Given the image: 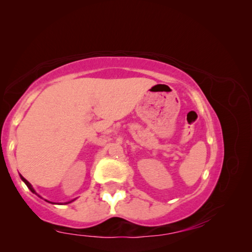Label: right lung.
I'll list each match as a JSON object with an SVG mask.
<instances>
[{"label":"right lung","mask_w":252,"mask_h":252,"mask_svg":"<svg viewBox=\"0 0 252 252\" xmlns=\"http://www.w3.org/2000/svg\"><path fill=\"white\" fill-rule=\"evenodd\" d=\"M20 177H21V179H22V181H23V182L25 183V185H27V186H28V188H29V189H30V190H31L33 193H35V194H37V193L35 192V190H34V189H33V187L31 186V183H30V182H29V181L27 180V179H24V178H23L22 176H21V174H20ZM37 195H39V194H37ZM39 197H40V195H39ZM72 201H73V200H72ZM72 201H69V202H65V204H67V203H70V202H72ZM48 202H49V201H48Z\"/></svg>","instance_id":"1"}]
</instances>
